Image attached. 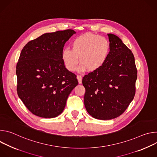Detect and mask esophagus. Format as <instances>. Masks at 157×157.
<instances>
[{
  "label": "esophagus",
  "instance_id": "esophagus-1",
  "mask_svg": "<svg viewBox=\"0 0 157 157\" xmlns=\"http://www.w3.org/2000/svg\"><path fill=\"white\" fill-rule=\"evenodd\" d=\"M77 79L78 80V82L81 84L82 82V76L81 75H78L77 76Z\"/></svg>",
  "mask_w": 157,
  "mask_h": 157
}]
</instances>
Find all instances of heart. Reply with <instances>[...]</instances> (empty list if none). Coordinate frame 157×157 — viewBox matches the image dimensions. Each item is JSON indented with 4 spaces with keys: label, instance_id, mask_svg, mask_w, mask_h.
Here are the masks:
<instances>
[{
    "label": "heart",
    "instance_id": "obj_1",
    "mask_svg": "<svg viewBox=\"0 0 157 157\" xmlns=\"http://www.w3.org/2000/svg\"><path fill=\"white\" fill-rule=\"evenodd\" d=\"M71 50L65 48L61 58L67 70H76L79 57V70L94 72L105 62L110 49L109 43L104 37L92 33H84L75 37L71 43Z\"/></svg>",
    "mask_w": 157,
    "mask_h": 157
}]
</instances>
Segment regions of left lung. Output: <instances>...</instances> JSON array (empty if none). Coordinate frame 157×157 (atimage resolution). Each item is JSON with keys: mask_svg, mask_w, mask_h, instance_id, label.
Listing matches in <instances>:
<instances>
[{"mask_svg": "<svg viewBox=\"0 0 157 157\" xmlns=\"http://www.w3.org/2000/svg\"><path fill=\"white\" fill-rule=\"evenodd\" d=\"M110 52L98 71L82 80L84 105L93 117L110 120L122 115L136 94L137 70L132 51L114 34H107Z\"/></svg>", "mask_w": 157, "mask_h": 157, "instance_id": "8db88e82", "label": "left lung"}]
</instances>
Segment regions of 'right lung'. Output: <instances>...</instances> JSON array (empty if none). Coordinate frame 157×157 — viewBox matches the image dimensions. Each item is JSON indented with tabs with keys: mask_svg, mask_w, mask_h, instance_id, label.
I'll use <instances>...</instances> for the list:
<instances>
[{
	"mask_svg": "<svg viewBox=\"0 0 157 157\" xmlns=\"http://www.w3.org/2000/svg\"><path fill=\"white\" fill-rule=\"evenodd\" d=\"M75 33L67 29L44 33L29 41L21 52L16 66L17 91L36 116H59L78 84L76 75L65 68L61 58L66 41Z\"/></svg>",
	"mask_w": 157,
	"mask_h": 157,
	"instance_id": "1",
	"label": "right lung"
}]
</instances>
